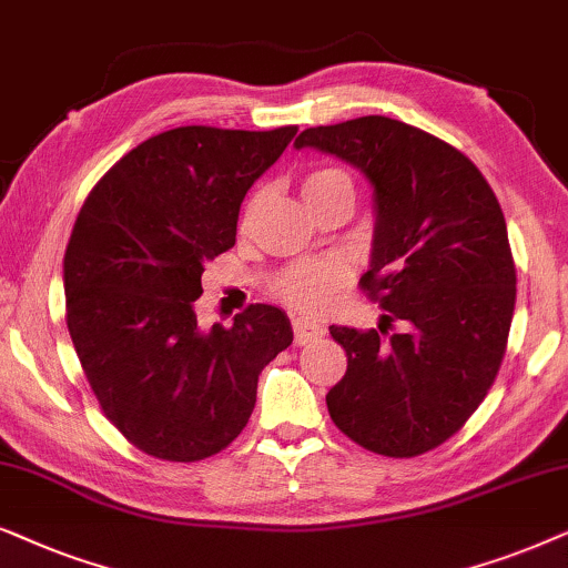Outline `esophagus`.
I'll return each instance as SVG.
<instances>
[{
  "label": "esophagus",
  "mask_w": 568,
  "mask_h": 568,
  "mask_svg": "<svg viewBox=\"0 0 568 568\" xmlns=\"http://www.w3.org/2000/svg\"><path fill=\"white\" fill-rule=\"evenodd\" d=\"M322 335L324 324L312 320V316H293V337H296V345H306Z\"/></svg>",
  "instance_id": "obj_1"
}]
</instances>
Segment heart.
<instances>
[{
	"label": "heart",
	"mask_w": 568,
	"mask_h": 568,
	"mask_svg": "<svg viewBox=\"0 0 568 568\" xmlns=\"http://www.w3.org/2000/svg\"><path fill=\"white\" fill-rule=\"evenodd\" d=\"M337 184H351L345 171L316 169L301 181V192L306 196L322 194ZM351 270L343 260H301L285 267L272 283V291L293 306L314 308L332 296V291L345 283Z\"/></svg>",
	"instance_id": "heart-1"
}]
</instances>
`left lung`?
<instances>
[{"instance_id":"1","label":"left lung","mask_w":568,"mask_h":568,"mask_svg":"<svg viewBox=\"0 0 568 568\" xmlns=\"http://www.w3.org/2000/svg\"><path fill=\"white\" fill-rule=\"evenodd\" d=\"M296 148L343 158L374 186L358 285L384 314L379 329L329 327L347 355L329 418L363 449L418 457L465 426L501 368L517 301L501 205L465 153L389 116L312 126Z\"/></svg>"}]
</instances>
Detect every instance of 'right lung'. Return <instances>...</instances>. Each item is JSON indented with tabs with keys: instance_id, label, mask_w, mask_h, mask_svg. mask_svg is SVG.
I'll return each mask as SVG.
<instances>
[{
	"instance_id": "1",
	"label": "right lung",
	"mask_w": 568,
	"mask_h": 568,
	"mask_svg": "<svg viewBox=\"0 0 568 568\" xmlns=\"http://www.w3.org/2000/svg\"><path fill=\"white\" fill-rule=\"evenodd\" d=\"M296 132H161L105 171L74 221L67 329L103 415L150 457L196 463L229 447L262 368L293 343L277 306L202 332L194 301L205 262L236 244L246 192Z\"/></svg>"
}]
</instances>
